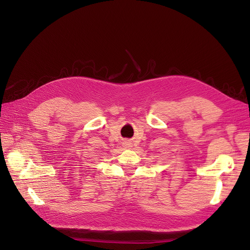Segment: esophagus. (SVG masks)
<instances>
[{
  "label": "esophagus",
  "instance_id": "esophagus-1",
  "mask_svg": "<svg viewBox=\"0 0 250 250\" xmlns=\"http://www.w3.org/2000/svg\"><path fill=\"white\" fill-rule=\"evenodd\" d=\"M125 146H126V147H130V145H129L128 143H126V144H125Z\"/></svg>",
  "mask_w": 250,
  "mask_h": 250
}]
</instances>
